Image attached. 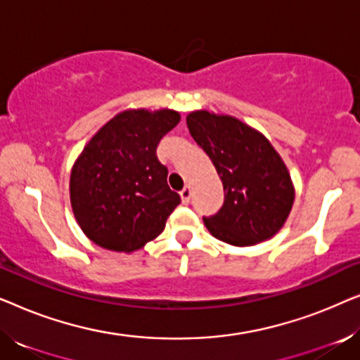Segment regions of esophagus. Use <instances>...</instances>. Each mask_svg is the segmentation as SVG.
Returning <instances> with one entry per match:
<instances>
[{"label": "esophagus", "mask_w": 360, "mask_h": 360, "mask_svg": "<svg viewBox=\"0 0 360 360\" xmlns=\"http://www.w3.org/2000/svg\"><path fill=\"white\" fill-rule=\"evenodd\" d=\"M180 196H181V201H184L185 205H188L190 203V196H191V186L185 185V188L180 191Z\"/></svg>", "instance_id": "esophagus-1"}]
</instances>
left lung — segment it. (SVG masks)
<instances>
[{
    "label": "left lung",
    "instance_id": "obj_1",
    "mask_svg": "<svg viewBox=\"0 0 360 360\" xmlns=\"http://www.w3.org/2000/svg\"><path fill=\"white\" fill-rule=\"evenodd\" d=\"M186 126L216 167L224 205L205 218L216 239L236 248L264 243L278 233L295 201V186L282 157L262 132L229 115L191 111Z\"/></svg>",
    "mask_w": 360,
    "mask_h": 360
}]
</instances>
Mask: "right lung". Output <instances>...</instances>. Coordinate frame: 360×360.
Masks as SVG:
<instances>
[{"label":"right lung","instance_id":"obj_1","mask_svg":"<svg viewBox=\"0 0 360 360\" xmlns=\"http://www.w3.org/2000/svg\"><path fill=\"white\" fill-rule=\"evenodd\" d=\"M180 122L174 110L117 112L86 142L70 174V203L83 234L103 249L134 252L154 240L180 195L167 185L157 144Z\"/></svg>","mask_w":360,"mask_h":360}]
</instances>
